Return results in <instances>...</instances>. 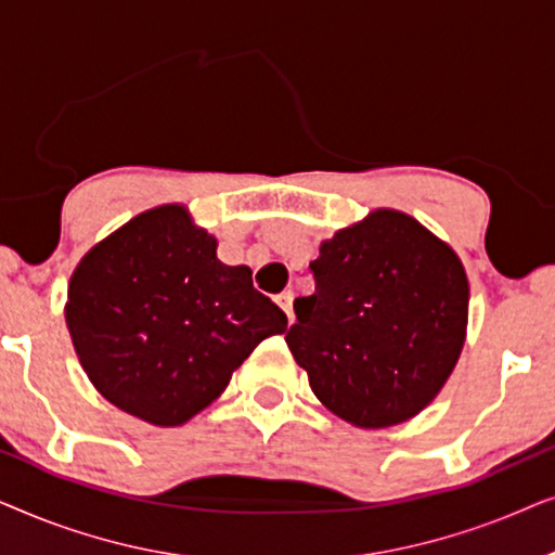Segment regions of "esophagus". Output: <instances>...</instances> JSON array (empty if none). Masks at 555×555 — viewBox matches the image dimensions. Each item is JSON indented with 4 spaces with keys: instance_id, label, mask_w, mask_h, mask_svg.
<instances>
[{
    "instance_id": "obj_1",
    "label": "esophagus",
    "mask_w": 555,
    "mask_h": 555,
    "mask_svg": "<svg viewBox=\"0 0 555 555\" xmlns=\"http://www.w3.org/2000/svg\"><path fill=\"white\" fill-rule=\"evenodd\" d=\"M275 302H278L280 308L285 310V315H287V323H293V321H295V313H293V293H291V291L280 293L278 298H275Z\"/></svg>"
}]
</instances>
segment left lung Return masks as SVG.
Wrapping results in <instances>:
<instances>
[{
  "label": "left lung",
  "mask_w": 555,
  "mask_h": 555,
  "mask_svg": "<svg viewBox=\"0 0 555 555\" xmlns=\"http://www.w3.org/2000/svg\"><path fill=\"white\" fill-rule=\"evenodd\" d=\"M315 293L287 331L310 389L361 429L412 420L437 397L467 333L469 285L454 249L414 217L374 209L310 262Z\"/></svg>",
  "instance_id": "1"
}]
</instances>
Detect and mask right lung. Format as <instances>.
Masks as SVG:
<instances>
[{
  "label": "right lung",
  "mask_w": 555,
  "mask_h": 555,
  "mask_svg": "<svg viewBox=\"0 0 555 555\" xmlns=\"http://www.w3.org/2000/svg\"><path fill=\"white\" fill-rule=\"evenodd\" d=\"M65 323L111 404L179 427L260 340L285 333L287 315L255 291L247 264L217 260V240L186 207L164 204L88 249L67 285Z\"/></svg>",
  "instance_id": "1"
}]
</instances>
